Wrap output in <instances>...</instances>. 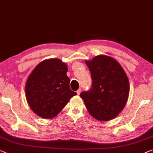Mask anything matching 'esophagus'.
Here are the masks:
<instances>
[{
    "label": "esophagus",
    "mask_w": 153,
    "mask_h": 153,
    "mask_svg": "<svg viewBox=\"0 0 153 153\" xmlns=\"http://www.w3.org/2000/svg\"><path fill=\"white\" fill-rule=\"evenodd\" d=\"M81 88H79V90H77V91H76V93H77V94L78 95H79L80 94V93H81Z\"/></svg>",
    "instance_id": "34e87169"
}]
</instances>
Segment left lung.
<instances>
[{
  "label": "left lung",
  "mask_w": 153,
  "mask_h": 153,
  "mask_svg": "<svg viewBox=\"0 0 153 153\" xmlns=\"http://www.w3.org/2000/svg\"><path fill=\"white\" fill-rule=\"evenodd\" d=\"M92 79V88L81 93L88 111L99 121L115 118L127 103L130 84L124 70L111 56L98 55L86 60Z\"/></svg>",
  "instance_id": "obj_1"
}]
</instances>
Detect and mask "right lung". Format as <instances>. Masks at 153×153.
Wrapping results in <instances>:
<instances>
[{"mask_svg":"<svg viewBox=\"0 0 153 153\" xmlns=\"http://www.w3.org/2000/svg\"><path fill=\"white\" fill-rule=\"evenodd\" d=\"M68 70L67 64L59 59H48L39 63L29 75L25 86L26 99L39 117L54 118L77 94L70 90Z\"/></svg>","mask_w":153,"mask_h":153,"instance_id":"right-lung-1","label":"right lung"}]
</instances>
